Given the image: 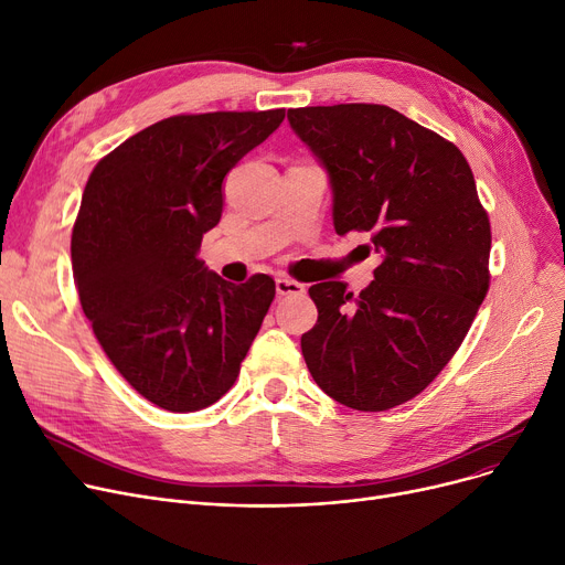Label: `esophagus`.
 <instances>
[{"mask_svg": "<svg viewBox=\"0 0 565 565\" xmlns=\"http://www.w3.org/2000/svg\"><path fill=\"white\" fill-rule=\"evenodd\" d=\"M275 288H277V295H302L305 292V286L300 281H292L288 277H279L275 281Z\"/></svg>", "mask_w": 565, "mask_h": 565, "instance_id": "obj_1", "label": "esophagus"}]
</instances>
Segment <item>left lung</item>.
Segmentation results:
<instances>
[{"label": "left lung", "mask_w": 565, "mask_h": 565, "mask_svg": "<svg viewBox=\"0 0 565 565\" xmlns=\"http://www.w3.org/2000/svg\"><path fill=\"white\" fill-rule=\"evenodd\" d=\"M328 171L339 235L366 231L380 265L352 298L343 281L309 288L302 334L318 387L352 409L382 412L424 392L449 364L490 284V222L458 146L387 105L288 109Z\"/></svg>", "instance_id": "left-lung-1"}]
</instances>
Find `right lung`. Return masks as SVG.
Wrapping results in <instances>:
<instances>
[{
  "instance_id": "add662e5",
  "label": "right lung",
  "mask_w": 565,
  "mask_h": 565,
  "mask_svg": "<svg viewBox=\"0 0 565 565\" xmlns=\"http://www.w3.org/2000/svg\"><path fill=\"white\" fill-rule=\"evenodd\" d=\"M286 109L164 118L88 175L73 226V277L109 362L169 412L220 401L275 300V281L235 286L199 258L217 226L226 173L284 121Z\"/></svg>"
}]
</instances>
